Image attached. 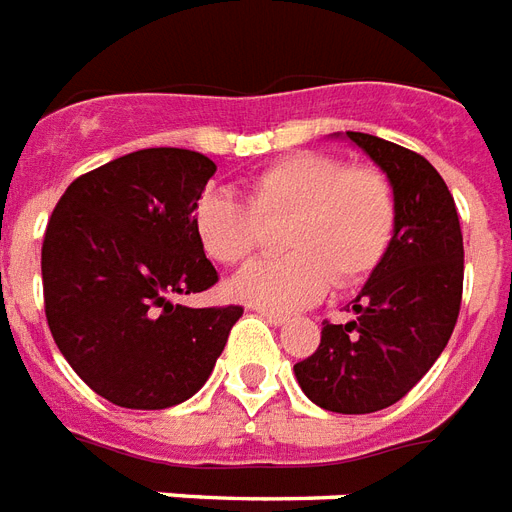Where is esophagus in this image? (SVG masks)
<instances>
[{
  "instance_id": "obj_1",
  "label": "esophagus",
  "mask_w": 512,
  "mask_h": 512,
  "mask_svg": "<svg viewBox=\"0 0 512 512\" xmlns=\"http://www.w3.org/2000/svg\"><path fill=\"white\" fill-rule=\"evenodd\" d=\"M257 314H260V317H263V320H266V323H271V325H285L287 323V317L285 314H279V312H268V309H255Z\"/></svg>"
}]
</instances>
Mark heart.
Listing matches in <instances>:
<instances>
[{
	"label": "heart",
	"mask_w": 512,
	"mask_h": 512,
	"mask_svg": "<svg viewBox=\"0 0 512 512\" xmlns=\"http://www.w3.org/2000/svg\"><path fill=\"white\" fill-rule=\"evenodd\" d=\"M285 222V255L246 266L230 295L268 312L320 301L328 285L352 287L380 268L396 236L399 203L391 179L372 165H347L323 151L285 154L246 184V200L208 189L195 200L192 227L214 263L238 266Z\"/></svg>",
	"instance_id": "heart-1"
}]
</instances>
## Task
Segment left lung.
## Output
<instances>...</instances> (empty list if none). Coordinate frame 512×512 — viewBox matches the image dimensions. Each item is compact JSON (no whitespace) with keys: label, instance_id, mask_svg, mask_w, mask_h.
<instances>
[{"label":"left lung","instance_id":"obj_1","mask_svg":"<svg viewBox=\"0 0 512 512\" xmlns=\"http://www.w3.org/2000/svg\"><path fill=\"white\" fill-rule=\"evenodd\" d=\"M347 138L391 179L396 236L352 301L355 320L323 323L295 380L323 410L366 415L407 396L445 350L461 309L464 238L448 184L426 157L366 132Z\"/></svg>","mask_w":512,"mask_h":512}]
</instances>
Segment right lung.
I'll return each instance as SVG.
<instances>
[{"instance_id": "1", "label": "right lung", "mask_w": 512, "mask_h": 512, "mask_svg": "<svg viewBox=\"0 0 512 512\" xmlns=\"http://www.w3.org/2000/svg\"><path fill=\"white\" fill-rule=\"evenodd\" d=\"M217 165L189 149H140L67 187L43 238L48 328L94 393L165 410L206 385L244 314L176 304L217 285L192 208Z\"/></svg>"}]
</instances>
